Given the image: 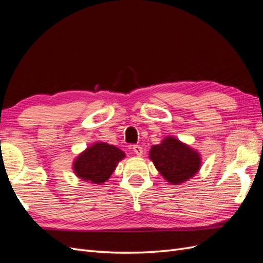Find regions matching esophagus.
<instances>
[{
  "label": "esophagus",
  "mask_w": 263,
  "mask_h": 263,
  "mask_svg": "<svg viewBox=\"0 0 263 263\" xmlns=\"http://www.w3.org/2000/svg\"><path fill=\"white\" fill-rule=\"evenodd\" d=\"M133 151L135 153V155L138 156V157L142 156V148L140 146H138V145L133 146Z\"/></svg>",
  "instance_id": "34e87169"
}]
</instances>
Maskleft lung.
<instances>
[{"label":"left lung","instance_id":"obj_1","mask_svg":"<svg viewBox=\"0 0 263 263\" xmlns=\"http://www.w3.org/2000/svg\"><path fill=\"white\" fill-rule=\"evenodd\" d=\"M149 159L164 180L172 185L186 182L200 171L202 157L197 150L173 136L151 147Z\"/></svg>","mask_w":263,"mask_h":263}]
</instances>
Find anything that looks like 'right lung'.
I'll list each match as a JSON object with an SVG mask.
<instances>
[{
    "instance_id": "1",
    "label": "right lung",
    "mask_w": 263,
    "mask_h": 263,
    "mask_svg": "<svg viewBox=\"0 0 263 263\" xmlns=\"http://www.w3.org/2000/svg\"><path fill=\"white\" fill-rule=\"evenodd\" d=\"M125 157V153L119 148L97 141L74 159L72 169L79 179L100 185L110 178Z\"/></svg>"
}]
</instances>
